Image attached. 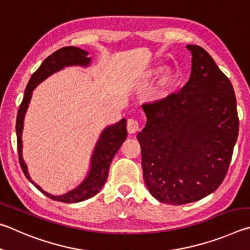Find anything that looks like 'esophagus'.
<instances>
[{"mask_svg":"<svg viewBox=\"0 0 250 250\" xmlns=\"http://www.w3.org/2000/svg\"><path fill=\"white\" fill-rule=\"evenodd\" d=\"M141 129V123L136 118H129L127 121V132L129 134H134Z\"/></svg>","mask_w":250,"mask_h":250,"instance_id":"34e87169","label":"esophagus"}]
</instances>
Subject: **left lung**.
<instances>
[{"label": "left lung", "instance_id": "1", "mask_svg": "<svg viewBox=\"0 0 250 250\" xmlns=\"http://www.w3.org/2000/svg\"><path fill=\"white\" fill-rule=\"evenodd\" d=\"M177 93L144 103L147 123L137 139L144 180L163 203L181 205L211 194L229 171L239 120L233 85L202 47Z\"/></svg>", "mask_w": 250, "mask_h": 250}]
</instances>
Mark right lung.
<instances>
[{
  "label": "right lung",
  "mask_w": 250,
  "mask_h": 250,
  "mask_svg": "<svg viewBox=\"0 0 250 250\" xmlns=\"http://www.w3.org/2000/svg\"><path fill=\"white\" fill-rule=\"evenodd\" d=\"M86 51L80 49L77 47H63L60 48L54 54L48 56L47 58L42 61L36 71L33 73L32 78L29 79L28 84L25 89L24 98L20 105L19 112H17L16 117V135H17V149H19V160L21 168L23 170L26 178L37 188V189L42 192L43 194L51 200L59 201V202L64 203H77L90 199L95 195L98 192L102 189L105 181L107 179L109 166L113 160V157L115 156L117 150L120 149L122 144L125 142L127 137V130H126V120L123 118L117 124L109 126L104 130L101 135L96 147L92 155L91 161V170L87 178L83 181L77 189L68 192L63 195L55 196L51 195L47 192L43 191L41 187L37 186L30 180L28 176L27 168L21 158V129H23V120L26 109H27L30 96H32L33 90L39 84L42 80H45L47 77H49L58 70L62 69L67 65L72 64H81L86 65L90 62V58L86 57Z\"/></svg>",
  "instance_id": "add662e5"
}]
</instances>
